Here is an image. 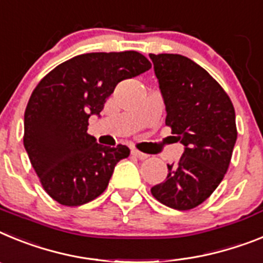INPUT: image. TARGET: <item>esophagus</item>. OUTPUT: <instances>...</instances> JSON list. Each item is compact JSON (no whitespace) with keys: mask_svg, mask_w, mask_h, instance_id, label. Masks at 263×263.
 <instances>
[{"mask_svg":"<svg viewBox=\"0 0 263 263\" xmlns=\"http://www.w3.org/2000/svg\"><path fill=\"white\" fill-rule=\"evenodd\" d=\"M131 154L134 155L135 157H138V159H140V160L148 159V155L147 154H143V152H140V151H138V149H135V148L131 151Z\"/></svg>","mask_w":263,"mask_h":263,"instance_id":"obj_1","label":"esophagus"}]
</instances>
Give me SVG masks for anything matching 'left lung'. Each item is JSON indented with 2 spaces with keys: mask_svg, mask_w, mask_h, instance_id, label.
<instances>
[{
  "mask_svg": "<svg viewBox=\"0 0 263 263\" xmlns=\"http://www.w3.org/2000/svg\"><path fill=\"white\" fill-rule=\"evenodd\" d=\"M166 109L165 124L185 149L168 164L165 181L151 193L166 206L189 211L202 204L222 181L237 140L236 112L218 82L192 59L149 54Z\"/></svg>",
  "mask_w": 263,
  "mask_h": 263,
  "instance_id": "left-lung-1",
  "label": "left lung"
}]
</instances>
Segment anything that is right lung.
<instances>
[{
    "label": "right lung",
    "mask_w": 263,
    "mask_h": 263,
    "mask_svg": "<svg viewBox=\"0 0 263 263\" xmlns=\"http://www.w3.org/2000/svg\"><path fill=\"white\" fill-rule=\"evenodd\" d=\"M152 67L138 51L88 52L57 66L36 84L25 109L24 145L47 195L79 206L106 191L129 148L106 147L87 134L119 82Z\"/></svg>",
    "instance_id": "obj_1"
}]
</instances>
